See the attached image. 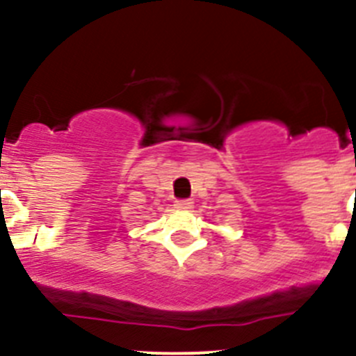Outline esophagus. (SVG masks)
<instances>
[{"instance_id": "34e87169", "label": "esophagus", "mask_w": 356, "mask_h": 356, "mask_svg": "<svg viewBox=\"0 0 356 356\" xmlns=\"http://www.w3.org/2000/svg\"><path fill=\"white\" fill-rule=\"evenodd\" d=\"M174 207L177 208V210H189V208H193V201L191 200H179V201H175Z\"/></svg>"}]
</instances>
